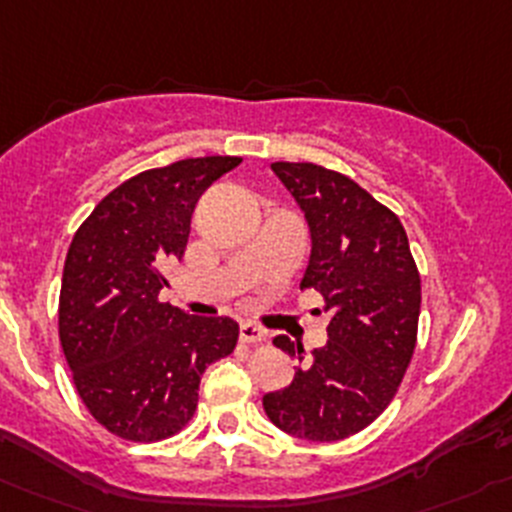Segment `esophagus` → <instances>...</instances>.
I'll use <instances>...</instances> for the list:
<instances>
[{
	"label": "esophagus",
	"instance_id": "34e87169",
	"mask_svg": "<svg viewBox=\"0 0 512 512\" xmlns=\"http://www.w3.org/2000/svg\"><path fill=\"white\" fill-rule=\"evenodd\" d=\"M240 338H242V343H262L267 338V333L262 331V328H257L255 323H242Z\"/></svg>",
	"mask_w": 512,
	"mask_h": 512
}]
</instances>
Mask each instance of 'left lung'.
<instances>
[{
  "instance_id": "left-lung-1",
  "label": "left lung",
  "mask_w": 512,
  "mask_h": 512,
  "mask_svg": "<svg viewBox=\"0 0 512 512\" xmlns=\"http://www.w3.org/2000/svg\"><path fill=\"white\" fill-rule=\"evenodd\" d=\"M272 171L308 222L300 290L326 300L328 343L303 364V348L275 338L303 366L290 386L262 396V407L293 437L336 442L369 427L394 399L417 346L422 280L399 217L356 181L318 164L275 161Z\"/></svg>"
}]
</instances>
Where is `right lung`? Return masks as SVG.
I'll return each mask as SVG.
<instances>
[{"label": "right lung", "instance_id": "obj_1", "mask_svg": "<svg viewBox=\"0 0 512 512\" xmlns=\"http://www.w3.org/2000/svg\"><path fill=\"white\" fill-rule=\"evenodd\" d=\"M240 161L204 156L141 171L100 199L70 242L62 353L88 412L116 437L156 442L186 427L204 369L237 346L232 318H189L159 293L202 191Z\"/></svg>", "mask_w": 512, "mask_h": 512}]
</instances>
